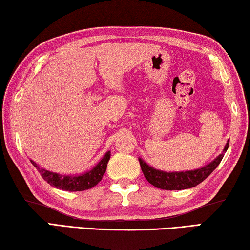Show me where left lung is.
Returning a JSON list of instances; mask_svg holds the SVG:
<instances>
[{
	"instance_id": "left-lung-1",
	"label": "left lung",
	"mask_w": 250,
	"mask_h": 250,
	"mask_svg": "<svg viewBox=\"0 0 250 250\" xmlns=\"http://www.w3.org/2000/svg\"><path fill=\"white\" fill-rule=\"evenodd\" d=\"M229 146V141L227 142L226 146L223 150V153L216 157L214 161L208 165L202 167L199 169L195 170H188V171H174V173H166V171H162L158 169H155L153 167L147 165V164L143 161V159H138L141 164V168L143 174H144L147 182L152 184L153 186L161 188V189L165 190H182L187 189V188H191L197 186L198 184L209 176L216 167L219 165L222 162L225 153Z\"/></svg>"
}]
</instances>
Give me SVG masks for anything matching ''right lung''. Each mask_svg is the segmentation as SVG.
<instances>
[{
  "label": "right lung",
  "instance_id": "add662e5",
  "mask_svg": "<svg viewBox=\"0 0 250 250\" xmlns=\"http://www.w3.org/2000/svg\"><path fill=\"white\" fill-rule=\"evenodd\" d=\"M109 158L110 152H107L105 154V156L102 158V161L92 170L80 176H65L51 173L48 170L40 168L38 164H35L33 161H31V163L38 168L41 176L44 178V181H46L50 185L55 186L59 189L67 191H82L96 186L102 181L103 175L105 174L106 167H107Z\"/></svg>",
  "mask_w": 250,
  "mask_h": 250
}]
</instances>
